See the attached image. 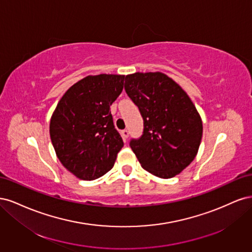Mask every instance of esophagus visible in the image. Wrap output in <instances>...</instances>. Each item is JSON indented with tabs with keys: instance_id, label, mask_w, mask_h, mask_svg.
<instances>
[{
	"instance_id": "34e87169",
	"label": "esophagus",
	"mask_w": 252,
	"mask_h": 252,
	"mask_svg": "<svg viewBox=\"0 0 252 252\" xmlns=\"http://www.w3.org/2000/svg\"><path fill=\"white\" fill-rule=\"evenodd\" d=\"M122 136H123V139L124 140H127V138H128V135H129V131L127 130V129H124V130H122Z\"/></svg>"
}]
</instances>
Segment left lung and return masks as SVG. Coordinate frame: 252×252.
I'll list each match as a JSON object with an SVG mask.
<instances>
[{"label":"left lung","mask_w":252,"mask_h":252,"mask_svg":"<svg viewBox=\"0 0 252 252\" xmlns=\"http://www.w3.org/2000/svg\"><path fill=\"white\" fill-rule=\"evenodd\" d=\"M124 88L138 106L143 133L129 146L144 169L162 179L179 174L199 150L203 125L187 94L162 72L126 75Z\"/></svg>","instance_id":"left-lung-1"}]
</instances>
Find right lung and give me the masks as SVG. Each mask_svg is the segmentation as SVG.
Here are the masks:
<instances>
[{"instance_id":"obj_1","label":"right lung","mask_w":252,"mask_h":252,"mask_svg":"<svg viewBox=\"0 0 252 252\" xmlns=\"http://www.w3.org/2000/svg\"><path fill=\"white\" fill-rule=\"evenodd\" d=\"M124 78L88 75L66 91L52 114L53 148L65 168L81 180L93 181L107 173L124 146L110 112Z\"/></svg>"}]
</instances>
